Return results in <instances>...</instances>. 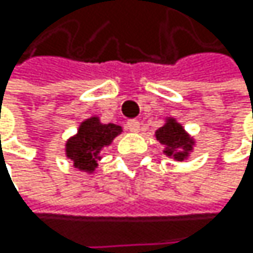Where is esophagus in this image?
Instances as JSON below:
<instances>
[{"instance_id":"34e87169","label":"esophagus","mask_w":253,"mask_h":253,"mask_svg":"<svg viewBox=\"0 0 253 253\" xmlns=\"http://www.w3.org/2000/svg\"><path fill=\"white\" fill-rule=\"evenodd\" d=\"M126 127H127V130H129V132L136 133V132H139V121H136V120H130V121H127V124H126Z\"/></svg>"}]
</instances>
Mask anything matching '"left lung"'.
Listing matches in <instances>:
<instances>
[{"label":"left lung","mask_w":253,"mask_h":253,"mask_svg":"<svg viewBox=\"0 0 253 253\" xmlns=\"http://www.w3.org/2000/svg\"><path fill=\"white\" fill-rule=\"evenodd\" d=\"M155 136L164 145V153L176 161L187 159L194 145V141L174 118H167L162 127L155 132Z\"/></svg>","instance_id":"left-lung-1"}]
</instances>
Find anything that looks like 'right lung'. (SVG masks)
Returning a JSON list of instances; mask_svg holds the SVG:
<instances>
[{"label": "right lung", "instance_id": "1", "mask_svg": "<svg viewBox=\"0 0 253 253\" xmlns=\"http://www.w3.org/2000/svg\"><path fill=\"white\" fill-rule=\"evenodd\" d=\"M121 126L100 123L98 117L84 120L80 124L77 133L66 141V158H70L74 167L80 171L92 173L98 165L97 161L101 159L100 152L103 147L109 145L114 138L121 133Z\"/></svg>", "mask_w": 253, "mask_h": 253}]
</instances>
